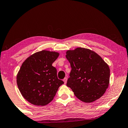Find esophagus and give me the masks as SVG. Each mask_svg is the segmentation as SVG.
Here are the masks:
<instances>
[{
    "label": "esophagus",
    "mask_w": 128,
    "mask_h": 128,
    "mask_svg": "<svg viewBox=\"0 0 128 128\" xmlns=\"http://www.w3.org/2000/svg\"><path fill=\"white\" fill-rule=\"evenodd\" d=\"M67 80H68L67 78H64V80H64V84H66V83H67Z\"/></svg>",
    "instance_id": "34e87169"
}]
</instances>
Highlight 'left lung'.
<instances>
[{
  "label": "left lung",
  "mask_w": 128,
  "mask_h": 128,
  "mask_svg": "<svg viewBox=\"0 0 128 128\" xmlns=\"http://www.w3.org/2000/svg\"><path fill=\"white\" fill-rule=\"evenodd\" d=\"M66 57L72 68L66 85L75 96L85 102L102 96L109 86L110 70L101 57L83 48L68 50Z\"/></svg>",
  "instance_id": "1"
}]
</instances>
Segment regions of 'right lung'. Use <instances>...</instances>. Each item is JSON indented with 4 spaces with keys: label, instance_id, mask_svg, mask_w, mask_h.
Segmentation results:
<instances>
[{
    "label": "right lung",
    "instance_id": "add662e5",
    "mask_svg": "<svg viewBox=\"0 0 128 128\" xmlns=\"http://www.w3.org/2000/svg\"><path fill=\"white\" fill-rule=\"evenodd\" d=\"M59 55L44 50L31 55L22 63L17 76V84L22 95L32 104H48L64 83L58 78L56 69L52 65Z\"/></svg>",
    "mask_w": 128,
    "mask_h": 128
}]
</instances>
